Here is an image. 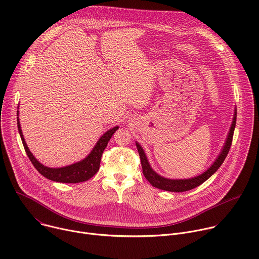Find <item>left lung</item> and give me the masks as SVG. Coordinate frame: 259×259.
<instances>
[{"label":"left lung","instance_id":"obj_1","mask_svg":"<svg viewBox=\"0 0 259 259\" xmlns=\"http://www.w3.org/2000/svg\"><path fill=\"white\" fill-rule=\"evenodd\" d=\"M236 121H237V115L235 114L234 117V121L229 133V136L227 138L226 141V145L224 146L223 151H221L219 157L216 159V161L214 162V164L203 174L191 178V179H168V178H164L160 175H158L150 166L149 162H147V159L145 157V154L142 150V147L136 142V146H137V151L138 154L140 156V162H141V166H142V173L144 175V177L147 179L153 187L160 189V190H164V191H168V192H175V193H181V192H187L190 190H193L197 187H199L200 184H202L203 182H205L210 176H212L217 169L221 166V164L224 163V161L226 160L230 149L232 146V142H233V136H234V131H235V127H236Z\"/></svg>","mask_w":259,"mask_h":259}]
</instances>
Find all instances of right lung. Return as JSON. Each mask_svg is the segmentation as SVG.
<instances>
[{"mask_svg":"<svg viewBox=\"0 0 259 259\" xmlns=\"http://www.w3.org/2000/svg\"><path fill=\"white\" fill-rule=\"evenodd\" d=\"M17 127H18V131H19V134H20L23 146H24V150L26 152V155L29 158L32 165L34 166V168L38 170L44 177H46L50 180H53V181L64 182V183L83 182V181L90 179L92 176H94L97 173V171L99 170L101 156H102V153L106 147L109 139L112 138L114 133L119 129V127L117 126V127H114L113 129L108 130L107 132H105L100 137V139L97 141L96 145L94 146V149L89 154V156L86 159H84L83 161L66 166V167H62V168H48V167L42 165L29 152L28 147L25 143L24 137L22 135L18 117H17Z\"/></svg>","mask_w":259,"mask_h":259,"instance_id":"right-lung-1","label":"right lung"}]
</instances>
